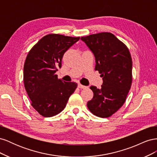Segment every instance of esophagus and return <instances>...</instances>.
<instances>
[{
  "mask_svg": "<svg viewBox=\"0 0 157 157\" xmlns=\"http://www.w3.org/2000/svg\"><path fill=\"white\" fill-rule=\"evenodd\" d=\"M78 88H81V89H84V88H87V87L84 86V85H82V84H78Z\"/></svg>",
  "mask_w": 157,
  "mask_h": 157,
  "instance_id": "esophagus-1",
  "label": "esophagus"
}]
</instances>
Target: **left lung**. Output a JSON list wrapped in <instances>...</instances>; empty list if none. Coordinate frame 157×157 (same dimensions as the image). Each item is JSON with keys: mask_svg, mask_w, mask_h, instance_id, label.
I'll return each instance as SVG.
<instances>
[{"mask_svg": "<svg viewBox=\"0 0 157 157\" xmlns=\"http://www.w3.org/2000/svg\"><path fill=\"white\" fill-rule=\"evenodd\" d=\"M96 58L95 70L103 77L101 88L92 86L93 98L87 103L94 115L107 118L124 103L132 82V60L128 47L111 33L82 36Z\"/></svg>", "mask_w": 157, "mask_h": 157, "instance_id": "8db88e82", "label": "left lung"}]
</instances>
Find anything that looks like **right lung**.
Here are the masks:
<instances>
[{"label":"right lung","instance_id":"1","mask_svg":"<svg viewBox=\"0 0 157 157\" xmlns=\"http://www.w3.org/2000/svg\"><path fill=\"white\" fill-rule=\"evenodd\" d=\"M80 37L48 34L28 53L23 67V82L32 107L44 117L58 115L65 109L77 87L75 82H64L56 72L61 67L65 52Z\"/></svg>","mask_w":157,"mask_h":157}]
</instances>
